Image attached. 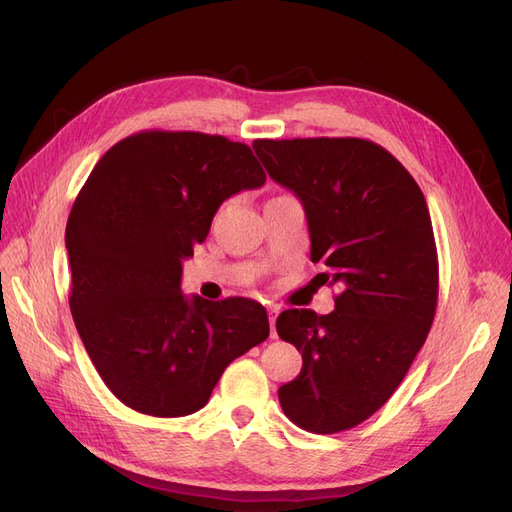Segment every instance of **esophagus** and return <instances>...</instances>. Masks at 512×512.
Returning a JSON list of instances; mask_svg holds the SVG:
<instances>
[{
    "label": "esophagus",
    "mask_w": 512,
    "mask_h": 512,
    "mask_svg": "<svg viewBox=\"0 0 512 512\" xmlns=\"http://www.w3.org/2000/svg\"><path fill=\"white\" fill-rule=\"evenodd\" d=\"M267 314H269V324H271V337L275 339V337H277V331H275V320H277V314H280V309H277V307H269V309H267Z\"/></svg>",
    "instance_id": "esophagus-1"
}]
</instances>
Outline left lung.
Returning <instances> with one entry per match:
<instances>
[{"mask_svg":"<svg viewBox=\"0 0 512 512\" xmlns=\"http://www.w3.org/2000/svg\"><path fill=\"white\" fill-rule=\"evenodd\" d=\"M273 181L301 200L320 284L335 309H286L277 335L303 356L277 397L294 425L337 433L380 410L425 344L438 303V252L425 196L363 138L254 141Z\"/></svg>","mask_w":512,"mask_h":512,"instance_id":"obj_1","label":"left lung"}]
</instances>
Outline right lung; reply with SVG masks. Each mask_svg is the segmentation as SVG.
<instances>
[{"instance_id": "right-lung-1", "label": "right lung", "mask_w": 512, "mask_h": 512, "mask_svg": "<svg viewBox=\"0 0 512 512\" xmlns=\"http://www.w3.org/2000/svg\"><path fill=\"white\" fill-rule=\"evenodd\" d=\"M265 179L243 143L166 130L123 138L91 170L66 226L70 312L121 404L192 414L224 369L269 337L260 303L181 292V262L207 239L215 211Z\"/></svg>"}]
</instances>
